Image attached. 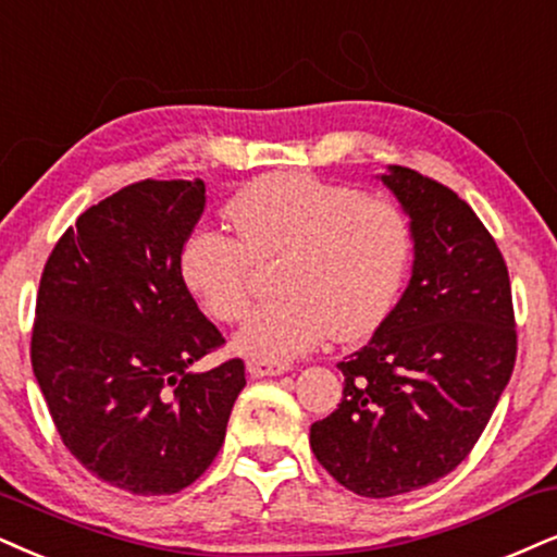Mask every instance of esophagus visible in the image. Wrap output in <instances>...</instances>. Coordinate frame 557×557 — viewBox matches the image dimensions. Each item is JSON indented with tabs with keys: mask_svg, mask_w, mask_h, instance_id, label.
I'll return each mask as SVG.
<instances>
[{
	"mask_svg": "<svg viewBox=\"0 0 557 557\" xmlns=\"http://www.w3.org/2000/svg\"><path fill=\"white\" fill-rule=\"evenodd\" d=\"M247 372L252 376H278L289 372V363L268 361V359H247Z\"/></svg>",
	"mask_w": 557,
	"mask_h": 557,
	"instance_id": "esophagus-1",
	"label": "esophagus"
}]
</instances>
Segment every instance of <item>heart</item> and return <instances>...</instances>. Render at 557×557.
Here are the masks:
<instances>
[{
    "instance_id": "obj_1",
    "label": "heart",
    "mask_w": 557,
    "mask_h": 557,
    "mask_svg": "<svg viewBox=\"0 0 557 557\" xmlns=\"http://www.w3.org/2000/svg\"><path fill=\"white\" fill-rule=\"evenodd\" d=\"M235 235L196 226L181 247L185 289L219 322L250 307L252 263L281 256L273 289L235 335L252 359L289 361L327 335L356 341L393 310L410 263V224L395 203L346 183L276 173L239 188L226 203Z\"/></svg>"
}]
</instances>
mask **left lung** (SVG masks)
<instances>
[{
  "label": "left lung",
  "mask_w": 557,
  "mask_h": 557,
  "mask_svg": "<svg viewBox=\"0 0 557 557\" xmlns=\"http://www.w3.org/2000/svg\"><path fill=\"white\" fill-rule=\"evenodd\" d=\"M376 177L410 219V281L372 341L338 363L341 405L310 429L318 462L363 498L449 475L517 361L509 271L475 211L410 168L389 164Z\"/></svg>",
  "instance_id": "left-lung-1"
}]
</instances>
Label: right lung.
I'll return each instance as SVG.
<instances>
[{
    "label": "right lung",
    "instance_id": "add662e5",
    "mask_svg": "<svg viewBox=\"0 0 557 557\" xmlns=\"http://www.w3.org/2000/svg\"><path fill=\"white\" fill-rule=\"evenodd\" d=\"M203 181H141L89 206L48 256L30 359L61 442L136 496L188 488L224 444L245 363L190 372L224 338L185 289L177 256Z\"/></svg>",
    "mask_w": 557,
    "mask_h": 557
}]
</instances>
